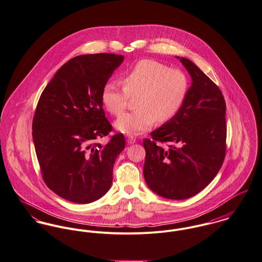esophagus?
<instances>
[{
    "mask_svg": "<svg viewBox=\"0 0 262 262\" xmlns=\"http://www.w3.org/2000/svg\"><path fill=\"white\" fill-rule=\"evenodd\" d=\"M135 142H136V138H134L133 136H128V138H127L128 144H134Z\"/></svg>",
    "mask_w": 262,
    "mask_h": 262,
    "instance_id": "obj_1",
    "label": "esophagus"
}]
</instances>
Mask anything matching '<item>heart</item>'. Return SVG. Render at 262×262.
Wrapping results in <instances>:
<instances>
[{"instance_id": "1", "label": "heart", "mask_w": 262, "mask_h": 262, "mask_svg": "<svg viewBox=\"0 0 262 262\" xmlns=\"http://www.w3.org/2000/svg\"><path fill=\"white\" fill-rule=\"evenodd\" d=\"M121 83L123 89L112 82L106 83L101 101L109 113L120 116L126 110L129 98L138 97V111L124 114L115 123L117 130L125 134L145 132L155 120L165 124L174 119L189 91V80L184 72L154 60L138 62L122 77Z\"/></svg>"}]
</instances>
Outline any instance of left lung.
I'll list each match as a JSON object with an SVG mask.
<instances>
[{"label": "left lung", "instance_id": "left-lung-1", "mask_svg": "<svg viewBox=\"0 0 262 262\" xmlns=\"http://www.w3.org/2000/svg\"><path fill=\"white\" fill-rule=\"evenodd\" d=\"M180 61L192 78L185 103L174 119L143 141L147 185L174 200L194 196L214 179L225 158L227 133L222 92L190 60Z\"/></svg>", "mask_w": 262, "mask_h": 262}]
</instances>
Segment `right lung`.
<instances>
[{
  "label": "right lung",
  "mask_w": 262,
  "mask_h": 262,
  "mask_svg": "<svg viewBox=\"0 0 262 262\" xmlns=\"http://www.w3.org/2000/svg\"><path fill=\"white\" fill-rule=\"evenodd\" d=\"M123 55L100 53L69 60L40 96L32 130L48 187L75 203H90L110 189L113 166L125 148L122 133L105 117L101 93Z\"/></svg>",
  "instance_id": "obj_1"
}]
</instances>
